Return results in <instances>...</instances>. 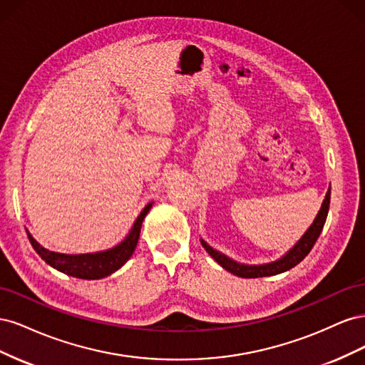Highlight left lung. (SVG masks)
<instances>
[{"instance_id": "8db88e82", "label": "left lung", "mask_w": 365, "mask_h": 365, "mask_svg": "<svg viewBox=\"0 0 365 365\" xmlns=\"http://www.w3.org/2000/svg\"><path fill=\"white\" fill-rule=\"evenodd\" d=\"M329 204H330V187H329V190L326 193V197H324V201L322 204V208H319L317 217L314 219L312 225L307 228V231L302 236V239L298 240L297 244L288 252H286L283 257H280L279 260H275V262H271V263L244 264V263H239L233 259L227 257L225 254H222V252L213 250L202 239H201V244L205 248V251L210 254V256H212L220 264V267L227 269L228 272L237 275V277L257 279V277H269V275L282 274L284 271H289L291 268L295 267V264L300 263L307 256L309 251L312 250L319 233H322V230L324 227L327 212H329Z\"/></svg>"}]
</instances>
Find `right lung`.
Masks as SVG:
<instances>
[{"label":"right lung","mask_w":365,"mask_h":365,"mask_svg":"<svg viewBox=\"0 0 365 365\" xmlns=\"http://www.w3.org/2000/svg\"><path fill=\"white\" fill-rule=\"evenodd\" d=\"M152 204L153 202H149L145 208H143V212L135 219L134 225H132L129 235L121 240L118 245H115L114 248H109L106 251L88 252V254L54 252L39 245L29 231H27V236L31 247L35 248V251L39 254L41 259L46 260V263H48L54 269H58L63 274H68L76 279L98 280V279L108 277V275H111L113 272L120 269L130 259L132 254H134L138 237H140L141 224L143 220H145Z\"/></svg>","instance_id":"add662e5"}]
</instances>
